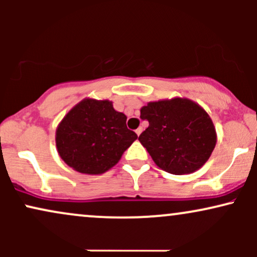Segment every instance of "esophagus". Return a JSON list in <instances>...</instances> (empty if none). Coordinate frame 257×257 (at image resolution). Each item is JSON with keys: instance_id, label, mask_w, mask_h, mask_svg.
Returning <instances> with one entry per match:
<instances>
[{"instance_id": "obj_1", "label": "esophagus", "mask_w": 257, "mask_h": 257, "mask_svg": "<svg viewBox=\"0 0 257 257\" xmlns=\"http://www.w3.org/2000/svg\"><path fill=\"white\" fill-rule=\"evenodd\" d=\"M135 133H137V135L139 137V135H140L141 133H143V128H141V126H139L137 131H135Z\"/></svg>"}]
</instances>
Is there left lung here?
Here are the masks:
<instances>
[{"label":"left lung","mask_w":257,"mask_h":257,"mask_svg":"<svg viewBox=\"0 0 257 257\" xmlns=\"http://www.w3.org/2000/svg\"><path fill=\"white\" fill-rule=\"evenodd\" d=\"M149 126L139 137L153 162L164 172L184 175L206 163L217 141L213 120L187 98L150 101L140 110Z\"/></svg>","instance_id":"left-lung-1"}]
</instances>
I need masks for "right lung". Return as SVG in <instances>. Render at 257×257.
<instances>
[{
  "mask_svg": "<svg viewBox=\"0 0 257 257\" xmlns=\"http://www.w3.org/2000/svg\"><path fill=\"white\" fill-rule=\"evenodd\" d=\"M126 116L112 101L85 98L58 124L55 145L60 158L73 170L99 175L110 170L138 139L126 128Z\"/></svg>",
  "mask_w": 257,
  "mask_h": 257,
  "instance_id": "1",
  "label": "right lung"
}]
</instances>
